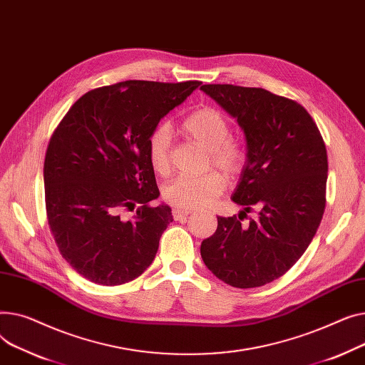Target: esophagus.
Returning <instances> with one entry per match:
<instances>
[{
	"mask_svg": "<svg viewBox=\"0 0 365 365\" xmlns=\"http://www.w3.org/2000/svg\"><path fill=\"white\" fill-rule=\"evenodd\" d=\"M190 213H191V210H188V209H174L173 217H174V220L181 221V220H185Z\"/></svg>",
	"mask_w": 365,
	"mask_h": 365,
	"instance_id": "1",
	"label": "esophagus"
}]
</instances>
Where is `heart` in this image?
I'll return each instance as SVG.
<instances>
[{"mask_svg":"<svg viewBox=\"0 0 365 365\" xmlns=\"http://www.w3.org/2000/svg\"><path fill=\"white\" fill-rule=\"evenodd\" d=\"M182 131L196 143L209 150V163L217 166L230 177H239L247 162L245 144L231 137V125L225 115L215 107H202L191 112L182 120ZM170 147L173 133L166 122L158 123L147 138V156L150 165L159 175H168L170 170ZM227 187L222 174L212 170L203 175H181L163 187V200L178 209H195L209 205Z\"/></svg>","mask_w":365,"mask_h":365,"instance_id":"heart-1","label":"heart"}]
</instances>
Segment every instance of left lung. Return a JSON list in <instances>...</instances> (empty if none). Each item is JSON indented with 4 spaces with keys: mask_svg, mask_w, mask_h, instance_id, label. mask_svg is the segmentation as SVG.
I'll list each match as a JSON object with an SVG mask.
<instances>
[{
    "mask_svg": "<svg viewBox=\"0 0 365 365\" xmlns=\"http://www.w3.org/2000/svg\"><path fill=\"white\" fill-rule=\"evenodd\" d=\"M200 90L237 118L247 141V162L232 195L245 210L239 218L218 217L215 234L202 242V259L232 287H261L297 262L323 220L326 144L294 100L230 83H206ZM249 211L259 218L243 226Z\"/></svg>",
    "mask_w": 365,
    "mask_h": 365,
    "instance_id": "1",
    "label": "left lung"
}]
</instances>
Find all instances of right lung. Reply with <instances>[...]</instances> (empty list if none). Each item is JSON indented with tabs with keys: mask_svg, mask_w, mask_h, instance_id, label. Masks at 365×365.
I'll use <instances>...</instances> for the list:
<instances>
[{
	"mask_svg": "<svg viewBox=\"0 0 365 365\" xmlns=\"http://www.w3.org/2000/svg\"><path fill=\"white\" fill-rule=\"evenodd\" d=\"M199 85H106L85 93L57 125L44 160L47 221L60 255L87 280L119 286L153 262L173 213L150 203L159 188L147 138Z\"/></svg>",
	"mask_w": 365,
	"mask_h": 365,
	"instance_id": "1",
	"label": "right lung"
}]
</instances>
